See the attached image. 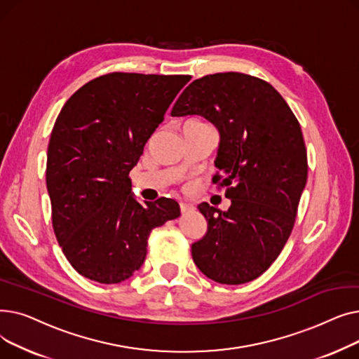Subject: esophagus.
<instances>
[{
	"instance_id": "esophagus-1",
	"label": "esophagus",
	"mask_w": 359,
	"mask_h": 359,
	"mask_svg": "<svg viewBox=\"0 0 359 359\" xmlns=\"http://www.w3.org/2000/svg\"><path fill=\"white\" fill-rule=\"evenodd\" d=\"M194 210H195V205H194V203L180 202V212H182V214H186V212L194 211Z\"/></svg>"
}]
</instances>
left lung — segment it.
<instances>
[{
	"instance_id": "obj_1",
	"label": "left lung",
	"mask_w": 359,
	"mask_h": 359,
	"mask_svg": "<svg viewBox=\"0 0 359 359\" xmlns=\"http://www.w3.org/2000/svg\"><path fill=\"white\" fill-rule=\"evenodd\" d=\"M199 115L219 132L212 179L227 187V211L202 202L208 221L192 244L199 271L225 285L260 276L284 249L307 183V149L284 97L266 81L241 72L205 75L184 88L172 116Z\"/></svg>"
}]
</instances>
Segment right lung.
Here are the masks:
<instances>
[{
    "instance_id": "right-lung-1",
    "label": "right lung",
    "mask_w": 359,
    "mask_h": 359,
    "mask_svg": "<svg viewBox=\"0 0 359 359\" xmlns=\"http://www.w3.org/2000/svg\"><path fill=\"white\" fill-rule=\"evenodd\" d=\"M191 75L111 72L75 91L53 125L46 163L52 225L80 275L119 284L138 271L153 229L180 215L160 198L140 203L129 172Z\"/></svg>"
}]
</instances>
